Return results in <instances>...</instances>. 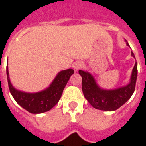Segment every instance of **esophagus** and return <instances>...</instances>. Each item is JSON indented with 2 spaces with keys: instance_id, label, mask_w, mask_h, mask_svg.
<instances>
[{
  "instance_id": "esophagus-1",
  "label": "esophagus",
  "mask_w": 146,
  "mask_h": 146,
  "mask_svg": "<svg viewBox=\"0 0 146 146\" xmlns=\"http://www.w3.org/2000/svg\"><path fill=\"white\" fill-rule=\"evenodd\" d=\"M84 67V64L80 62H77L74 64V69L76 70H79L80 69H82Z\"/></svg>"
}]
</instances>
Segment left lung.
<instances>
[{
    "instance_id": "obj_1",
    "label": "left lung",
    "mask_w": 146,
    "mask_h": 146,
    "mask_svg": "<svg viewBox=\"0 0 146 146\" xmlns=\"http://www.w3.org/2000/svg\"><path fill=\"white\" fill-rule=\"evenodd\" d=\"M126 44L129 46L128 43ZM131 54L134 57L132 52ZM79 74L82 77V91L84 96L88 103L94 108L113 111L119 108L133 95L135 90L137 76V63H135L133 69L130 82L126 86L114 90H104L96 84L93 76L88 72L79 70Z\"/></svg>"
}]
</instances>
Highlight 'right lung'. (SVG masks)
Listing matches in <instances>:
<instances>
[{"mask_svg":"<svg viewBox=\"0 0 146 146\" xmlns=\"http://www.w3.org/2000/svg\"><path fill=\"white\" fill-rule=\"evenodd\" d=\"M6 72L9 91L15 100L28 112L32 114H40L48 111L58 104L66 84L70 80L71 75L74 73V70L69 69L61 71L48 88L36 93H27L16 90L13 88L9 80L8 66Z\"/></svg>","mask_w":146,"mask_h":146,"instance_id":"1","label":"right lung"}]
</instances>
